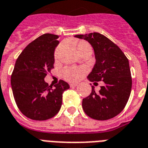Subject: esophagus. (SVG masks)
I'll use <instances>...</instances> for the list:
<instances>
[{"label":"esophagus","mask_w":148,"mask_h":148,"mask_svg":"<svg viewBox=\"0 0 148 148\" xmlns=\"http://www.w3.org/2000/svg\"><path fill=\"white\" fill-rule=\"evenodd\" d=\"M77 85V83H71L70 84V86H71V88H74V87H76Z\"/></svg>","instance_id":"obj_1"}]
</instances>
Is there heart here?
Masks as SVG:
<instances>
[{
  "label": "heart",
  "instance_id": "obj_1",
  "mask_svg": "<svg viewBox=\"0 0 148 148\" xmlns=\"http://www.w3.org/2000/svg\"><path fill=\"white\" fill-rule=\"evenodd\" d=\"M75 49L77 53L81 56L83 53L87 52H92V47L88 42L85 40H80L77 43L75 44ZM63 49V46L58 47L57 49L55 52V58L59 56V55ZM85 73L84 68H77V67H66L63 69L62 71V76L64 79L68 82H76L82 76V74Z\"/></svg>",
  "mask_w": 148,
  "mask_h": 148
}]
</instances>
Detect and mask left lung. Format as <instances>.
I'll return each instance as SVG.
<instances>
[{"instance_id": "obj_1", "label": "left lung", "mask_w": 148, "mask_h": 148, "mask_svg": "<svg viewBox=\"0 0 148 148\" xmlns=\"http://www.w3.org/2000/svg\"><path fill=\"white\" fill-rule=\"evenodd\" d=\"M90 44L96 63L88 74L90 82L103 81L99 92H92L82 99V108L90 118L99 121L110 119L120 114L129 100L132 77L129 60L119 46L99 33L75 35Z\"/></svg>"}]
</instances>
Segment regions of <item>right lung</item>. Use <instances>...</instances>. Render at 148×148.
I'll use <instances>...</instances> for the list:
<instances>
[{
    "mask_svg": "<svg viewBox=\"0 0 148 148\" xmlns=\"http://www.w3.org/2000/svg\"><path fill=\"white\" fill-rule=\"evenodd\" d=\"M58 38L52 34L40 36L23 49L14 66L11 77L13 96L20 111L33 120L54 117L61 108L63 92L70 88L63 80L55 88L45 82L47 74L54 68Z\"/></svg>",
    "mask_w": 148,
    "mask_h": 148,
    "instance_id": "add662e5",
    "label": "right lung"
}]
</instances>
